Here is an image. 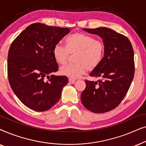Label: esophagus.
<instances>
[{
	"mask_svg": "<svg viewBox=\"0 0 146 146\" xmlns=\"http://www.w3.org/2000/svg\"><path fill=\"white\" fill-rule=\"evenodd\" d=\"M68 81H69V82L70 83V84H74L76 82V80L75 79H73V78H69V80H68Z\"/></svg>",
	"mask_w": 146,
	"mask_h": 146,
	"instance_id": "esophagus-1",
	"label": "esophagus"
}]
</instances>
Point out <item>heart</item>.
I'll return each instance as SVG.
<instances>
[{"label":"heart","mask_w":146,"mask_h":146,"mask_svg":"<svg viewBox=\"0 0 146 146\" xmlns=\"http://www.w3.org/2000/svg\"><path fill=\"white\" fill-rule=\"evenodd\" d=\"M105 54V44L100 39L91 35L76 33L70 34L65 39V47L56 44L53 48L52 54L55 61L64 65L70 56L74 54L75 63L62 67L60 73L71 78L80 76L88 70H94L102 62Z\"/></svg>","instance_id":"obj_1"}]
</instances>
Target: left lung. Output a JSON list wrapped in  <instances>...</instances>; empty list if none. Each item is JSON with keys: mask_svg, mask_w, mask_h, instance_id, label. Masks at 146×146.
Listing matches in <instances>:
<instances>
[{"mask_svg": "<svg viewBox=\"0 0 146 146\" xmlns=\"http://www.w3.org/2000/svg\"><path fill=\"white\" fill-rule=\"evenodd\" d=\"M103 39L105 54L102 62L90 74L97 81L86 80L81 101L94 113H104L115 108L127 94L135 72L132 45L125 36L106 27L84 29Z\"/></svg>", "mask_w": 146, "mask_h": 146, "instance_id": "left-lung-1", "label": "left lung"}]
</instances>
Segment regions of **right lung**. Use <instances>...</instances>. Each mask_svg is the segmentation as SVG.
<instances>
[{"instance_id":"obj_1","label":"right lung","mask_w":146,"mask_h":146,"mask_svg":"<svg viewBox=\"0 0 146 146\" xmlns=\"http://www.w3.org/2000/svg\"><path fill=\"white\" fill-rule=\"evenodd\" d=\"M70 31L39 23L32 24L10 46L7 62L9 84L20 100L33 110L44 111L54 106L68 82L66 76L52 73L58 70L53 48Z\"/></svg>"}]
</instances>
